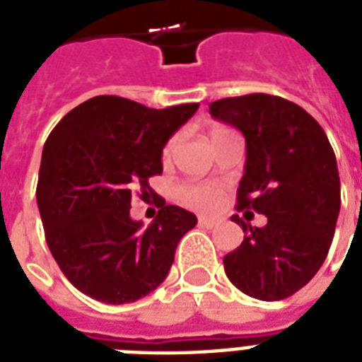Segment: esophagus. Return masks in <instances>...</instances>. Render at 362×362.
Listing matches in <instances>:
<instances>
[{"mask_svg":"<svg viewBox=\"0 0 362 362\" xmlns=\"http://www.w3.org/2000/svg\"><path fill=\"white\" fill-rule=\"evenodd\" d=\"M218 223H220V220H214V218H204V216L199 218V226L206 227V229H212V227H216Z\"/></svg>","mask_w":362,"mask_h":362,"instance_id":"esophagus-1","label":"esophagus"}]
</instances>
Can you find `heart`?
Masks as SVG:
<instances>
[{"instance_id":"b5f03b06","label":"heart","mask_w":362,"mask_h":362,"mask_svg":"<svg viewBox=\"0 0 362 362\" xmlns=\"http://www.w3.org/2000/svg\"><path fill=\"white\" fill-rule=\"evenodd\" d=\"M218 131V129H214ZM176 144V139H170L163 150V158H170L173 148ZM178 199L189 209L195 210H212L220 203V192L218 187L210 186V184H182L178 187Z\"/></svg>"}]
</instances>
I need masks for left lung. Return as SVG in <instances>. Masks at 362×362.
Masks as SVG:
<instances>
[{
    "label": "left lung",
    "instance_id": "obj_1",
    "mask_svg": "<svg viewBox=\"0 0 362 362\" xmlns=\"http://www.w3.org/2000/svg\"><path fill=\"white\" fill-rule=\"evenodd\" d=\"M212 118L246 139L238 210L267 216L252 227L238 218L244 240L223 257L227 278L259 300H281L321 269L340 212V176L325 131L298 105L250 93L210 103Z\"/></svg>",
    "mask_w": 362,
    "mask_h": 362
}]
</instances>
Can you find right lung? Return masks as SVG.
I'll return each mask as SVG.
<instances>
[{"label": "right lung", "mask_w": 362, "mask_h": 362, "mask_svg": "<svg viewBox=\"0 0 362 362\" xmlns=\"http://www.w3.org/2000/svg\"><path fill=\"white\" fill-rule=\"evenodd\" d=\"M199 109H148L98 95L67 112L42 148L37 204L52 257L73 286L107 304L135 303L167 278L176 246L197 218L165 204L148 227L131 220V195H156L170 136Z\"/></svg>", "instance_id": "add662e5"}]
</instances>
